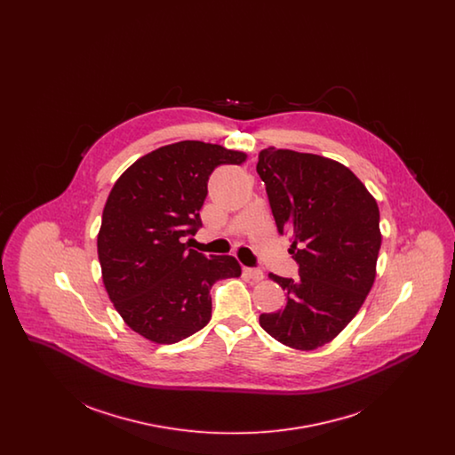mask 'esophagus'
Listing matches in <instances>:
<instances>
[{"mask_svg":"<svg viewBox=\"0 0 455 455\" xmlns=\"http://www.w3.org/2000/svg\"><path fill=\"white\" fill-rule=\"evenodd\" d=\"M243 273H245L251 280H254V282H260V280L264 278V273L260 271L259 267H243Z\"/></svg>","mask_w":455,"mask_h":455,"instance_id":"obj_1","label":"esophagus"}]
</instances>
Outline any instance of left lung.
<instances>
[{
	"label": "left lung",
	"instance_id": "left-lung-1",
	"mask_svg": "<svg viewBox=\"0 0 455 455\" xmlns=\"http://www.w3.org/2000/svg\"><path fill=\"white\" fill-rule=\"evenodd\" d=\"M256 171L278 232L291 237L299 278L269 275L286 293L282 310L260 314L269 336L295 349L332 341L365 302L382 243L377 201L331 158L266 148Z\"/></svg>",
	"mask_w": 455,
	"mask_h": 455
}]
</instances>
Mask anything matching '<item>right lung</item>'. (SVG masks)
Instances as JSON below:
<instances>
[{
  "mask_svg": "<svg viewBox=\"0 0 455 455\" xmlns=\"http://www.w3.org/2000/svg\"><path fill=\"white\" fill-rule=\"evenodd\" d=\"M247 155L203 141H179L136 160L108 197L97 252L108 299L124 323L158 345H172L212 317L210 290L240 276L232 256H204L184 237L203 225L199 210L218 165Z\"/></svg>",
  "mask_w": 455,
  "mask_h": 455,
  "instance_id": "obj_1",
  "label": "right lung"
}]
</instances>
